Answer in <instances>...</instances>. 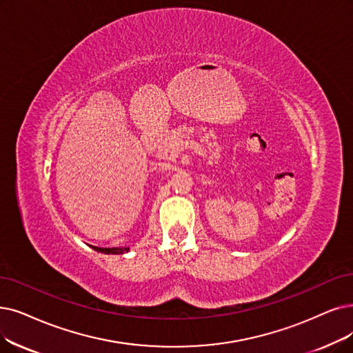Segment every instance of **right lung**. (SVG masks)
<instances>
[{
  "instance_id": "1",
  "label": "right lung",
  "mask_w": 353,
  "mask_h": 353,
  "mask_svg": "<svg viewBox=\"0 0 353 353\" xmlns=\"http://www.w3.org/2000/svg\"><path fill=\"white\" fill-rule=\"evenodd\" d=\"M97 252H103V253H114V255H120V253L129 252V248H95L92 246Z\"/></svg>"
}]
</instances>
